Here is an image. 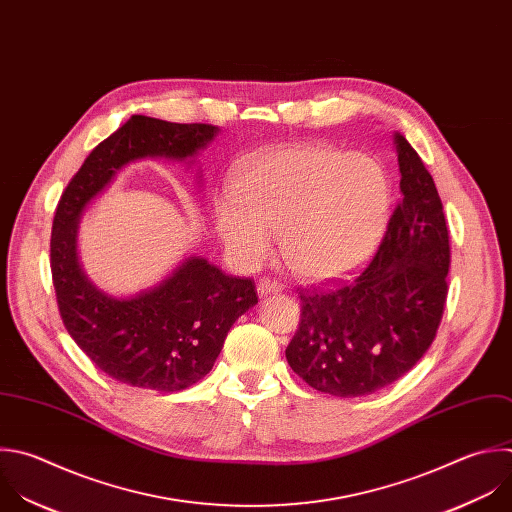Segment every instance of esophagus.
I'll return each instance as SVG.
<instances>
[{
	"instance_id": "34e87169",
	"label": "esophagus",
	"mask_w": 512,
	"mask_h": 512,
	"mask_svg": "<svg viewBox=\"0 0 512 512\" xmlns=\"http://www.w3.org/2000/svg\"><path fill=\"white\" fill-rule=\"evenodd\" d=\"M281 289H283V285H281V283H277L275 279L263 277V279H259V281H257V293H259L261 297L271 295V293H279Z\"/></svg>"
}]
</instances>
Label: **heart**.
I'll use <instances>...</instances> for the list:
<instances>
[{
  "instance_id": "1",
  "label": "heart",
  "mask_w": 512,
  "mask_h": 512,
  "mask_svg": "<svg viewBox=\"0 0 512 512\" xmlns=\"http://www.w3.org/2000/svg\"><path fill=\"white\" fill-rule=\"evenodd\" d=\"M390 203L384 168L360 152L315 142L255 156L217 203V229L243 265L261 263L279 237L285 265L305 281H331L362 267L382 235Z\"/></svg>"
}]
</instances>
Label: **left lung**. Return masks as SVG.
Here are the masks:
<instances>
[{
  "mask_svg": "<svg viewBox=\"0 0 512 512\" xmlns=\"http://www.w3.org/2000/svg\"><path fill=\"white\" fill-rule=\"evenodd\" d=\"M402 199L368 267L331 289L299 291L301 319L285 350L291 370L317 392L356 398L410 372L442 321L450 233L432 175L394 136Z\"/></svg>",
  "mask_w": 512,
  "mask_h": 512,
  "instance_id": "8db88e82",
  "label": "left lung"
}]
</instances>
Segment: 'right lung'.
I'll list each match as a JSON object with an SVG mask.
<instances>
[{
	"label": "right lung",
	"mask_w": 512,
	"mask_h": 512,
	"mask_svg": "<svg viewBox=\"0 0 512 512\" xmlns=\"http://www.w3.org/2000/svg\"><path fill=\"white\" fill-rule=\"evenodd\" d=\"M217 134L213 124L134 114L88 154L58 203L50 267L62 321L98 370L132 388L166 394L205 378L231 325L257 303V289L253 279L189 257L150 289L132 297L108 295L88 281L78 263L80 215L128 162L193 158Z\"/></svg>",
	"instance_id": "right-lung-1"
}]
</instances>
